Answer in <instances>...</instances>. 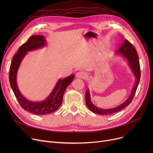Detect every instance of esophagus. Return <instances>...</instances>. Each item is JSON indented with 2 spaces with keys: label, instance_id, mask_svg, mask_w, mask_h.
<instances>
[{
  "label": "esophagus",
  "instance_id": "obj_1",
  "mask_svg": "<svg viewBox=\"0 0 153 153\" xmlns=\"http://www.w3.org/2000/svg\"><path fill=\"white\" fill-rule=\"evenodd\" d=\"M76 77L79 79H85L86 77V74L83 71H80L77 72L76 74Z\"/></svg>",
  "mask_w": 153,
  "mask_h": 153
}]
</instances>
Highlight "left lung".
Returning <instances> with one entry per match:
<instances>
[{"label":"left lung","instance_id":"obj_1","mask_svg":"<svg viewBox=\"0 0 153 153\" xmlns=\"http://www.w3.org/2000/svg\"><path fill=\"white\" fill-rule=\"evenodd\" d=\"M115 54L122 56L127 61L128 66H130L135 78L134 85L131 89V93L128 99L120 105L112 108H102L94 105L91 101L89 89H87L85 91V103L87 107L94 113L100 115H110L120 111L131 102L136 91L137 89L140 81L141 73L138 56L134 47L128 40L125 39L122 45L119 46L118 50L115 51Z\"/></svg>","mask_w":153,"mask_h":153}]
</instances>
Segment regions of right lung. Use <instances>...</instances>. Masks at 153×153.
Masks as SVG:
<instances>
[{
    "instance_id": "obj_1",
    "label": "right lung",
    "mask_w": 153,
    "mask_h": 153,
    "mask_svg": "<svg viewBox=\"0 0 153 153\" xmlns=\"http://www.w3.org/2000/svg\"><path fill=\"white\" fill-rule=\"evenodd\" d=\"M47 42L44 36L34 35L22 45L13 57L9 71V81L12 89L20 106L25 110L35 115H46L57 110L61 105L64 92L72 82L74 75L59 79L50 95L43 101L33 102L27 99L20 92L17 82V72L21 62L28 51L36 50L46 46Z\"/></svg>"
}]
</instances>
